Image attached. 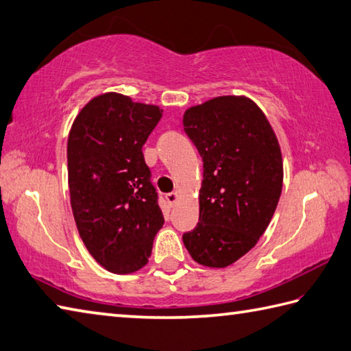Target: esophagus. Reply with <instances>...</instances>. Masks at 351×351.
<instances>
[{
	"instance_id": "1",
	"label": "esophagus",
	"mask_w": 351,
	"mask_h": 351,
	"mask_svg": "<svg viewBox=\"0 0 351 351\" xmlns=\"http://www.w3.org/2000/svg\"><path fill=\"white\" fill-rule=\"evenodd\" d=\"M166 197H167V202L171 205V207H173L178 201V197H180V195H178V191H171V193L166 195Z\"/></svg>"
}]
</instances>
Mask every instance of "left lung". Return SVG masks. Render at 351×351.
Returning <instances> with one entry per match:
<instances>
[{"instance_id":"obj_1","label":"left lung","mask_w":351,"mask_h":351,"mask_svg":"<svg viewBox=\"0 0 351 351\" xmlns=\"http://www.w3.org/2000/svg\"><path fill=\"white\" fill-rule=\"evenodd\" d=\"M182 125L204 161L199 222L182 242L199 265L226 267L256 246L277 208L280 144L262 109L243 95L191 106Z\"/></svg>"}]
</instances>
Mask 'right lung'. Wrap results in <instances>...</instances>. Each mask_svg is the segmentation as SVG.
I'll return each instance as SVG.
<instances>
[{
	"instance_id": "add662e5",
	"label": "right lung",
	"mask_w": 351,
	"mask_h": 351,
	"mask_svg": "<svg viewBox=\"0 0 351 351\" xmlns=\"http://www.w3.org/2000/svg\"><path fill=\"white\" fill-rule=\"evenodd\" d=\"M162 109L106 93L82 108L68 135V187L79 234L105 269H141L164 225L143 144Z\"/></svg>"
}]
</instances>
